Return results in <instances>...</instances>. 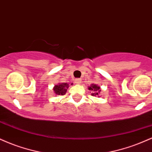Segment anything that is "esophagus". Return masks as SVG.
Wrapping results in <instances>:
<instances>
[{
    "instance_id": "34e87169",
    "label": "esophagus",
    "mask_w": 152,
    "mask_h": 152,
    "mask_svg": "<svg viewBox=\"0 0 152 152\" xmlns=\"http://www.w3.org/2000/svg\"><path fill=\"white\" fill-rule=\"evenodd\" d=\"M75 83H77V84L81 83V78H77V79L75 80Z\"/></svg>"
}]
</instances>
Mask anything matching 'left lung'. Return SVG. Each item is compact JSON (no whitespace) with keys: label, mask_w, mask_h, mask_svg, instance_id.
I'll return each mask as SVG.
<instances>
[{"label":"left lung","mask_w":152,"mask_h":152,"mask_svg":"<svg viewBox=\"0 0 152 152\" xmlns=\"http://www.w3.org/2000/svg\"><path fill=\"white\" fill-rule=\"evenodd\" d=\"M88 90L91 91H92L91 96H98L99 94L100 93L101 91L100 86H97V85H95V84H92V86L88 87Z\"/></svg>","instance_id":"1"}]
</instances>
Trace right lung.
I'll use <instances>...</instances> for the list:
<instances>
[{
    "label": "right lung",
    "mask_w": 152,
    "mask_h": 152,
    "mask_svg": "<svg viewBox=\"0 0 152 152\" xmlns=\"http://www.w3.org/2000/svg\"><path fill=\"white\" fill-rule=\"evenodd\" d=\"M71 85H72V83ZM69 86V84L66 83H59L58 85H56L54 86L53 91L56 95H64V94H66V92Z\"/></svg>",
    "instance_id": "obj_1"
}]
</instances>
